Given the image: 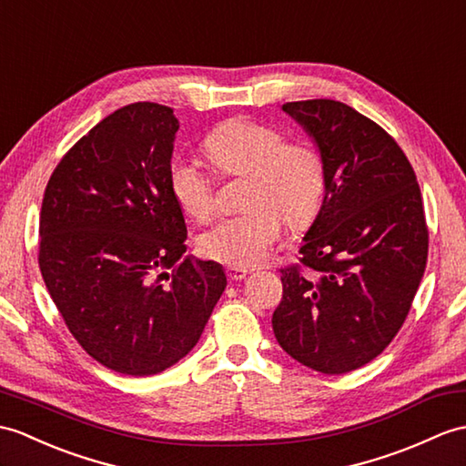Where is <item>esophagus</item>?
Wrapping results in <instances>:
<instances>
[{
    "label": "esophagus",
    "mask_w": 466,
    "mask_h": 466,
    "mask_svg": "<svg viewBox=\"0 0 466 466\" xmlns=\"http://www.w3.org/2000/svg\"><path fill=\"white\" fill-rule=\"evenodd\" d=\"M226 276H228L230 282H240L248 276V269L246 268H236V266H228L226 268Z\"/></svg>",
    "instance_id": "1"
}]
</instances>
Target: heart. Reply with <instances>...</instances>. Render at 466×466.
Here are the masks:
<instances>
[{
  "instance_id": "obj_1",
  "label": "heart",
  "mask_w": 466,
  "mask_h": 466,
  "mask_svg": "<svg viewBox=\"0 0 466 466\" xmlns=\"http://www.w3.org/2000/svg\"><path fill=\"white\" fill-rule=\"evenodd\" d=\"M204 153L218 175L246 177V212L204 232L200 252L236 268L262 264L272 254L288 220L294 228L316 220L326 194V160L304 140H286L278 127L234 116L204 138ZM168 190L178 208L204 224L218 210L210 172L194 160L177 157L168 165Z\"/></svg>"
}]
</instances>
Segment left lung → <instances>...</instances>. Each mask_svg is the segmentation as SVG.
Instances as JSON below:
<instances>
[{
  "label": "left lung",
  "mask_w": 466,
  "mask_h": 466,
  "mask_svg": "<svg viewBox=\"0 0 466 466\" xmlns=\"http://www.w3.org/2000/svg\"><path fill=\"white\" fill-rule=\"evenodd\" d=\"M326 160V197L282 272L272 316L282 350L301 365L341 375L375 360L401 329L429 254L415 170L371 118L331 99L286 103Z\"/></svg>",
  "instance_id": "8db88e82"
}]
</instances>
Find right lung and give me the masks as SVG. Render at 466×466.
<instances>
[{
	"label": "right lung",
	"instance_id": "obj_1",
	"mask_svg": "<svg viewBox=\"0 0 466 466\" xmlns=\"http://www.w3.org/2000/svg\"><path fill=\"white\" fill-rule=\"evenodd\" d=\"M178 127L170 106L127 105L65 153L43 194V282L81 348L123 375L180 361L226 288L220 264L182 258L168 190Z\"/></svg>",
	"mask_w": 466,
	"mask_h": 466
}]
</instances>
